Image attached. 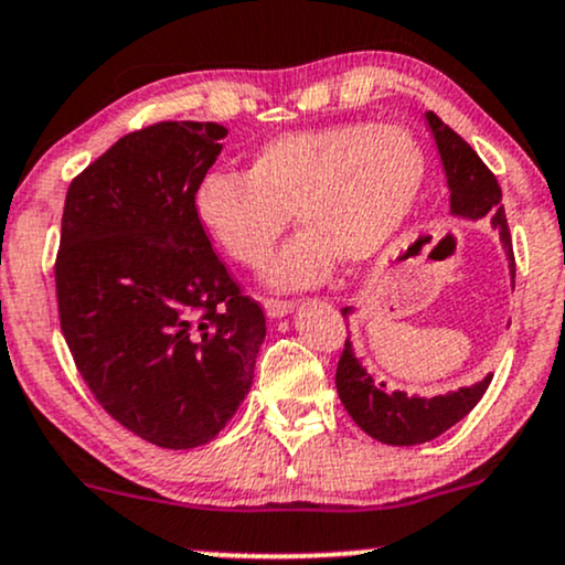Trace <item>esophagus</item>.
<instances>
[{
	"label": "esophagus",
	"mask_w": 565,
	"mask_h": 565,
	"mask_svg": "<svg viewBox=\"0 0 565 565\" xmlns=\"http://www.w3.org/2000/svg\"><path fill=\"white\" fill-rule=\"evenodd\" d=\"M263 308L268 312V318H284L287 312H291V302L287 300H263Z\"/></svg>",
	"instance_id": "34e87169"
}]
</instances>
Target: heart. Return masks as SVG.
<instances>
[{"label": "heart", "mask_w": 565, "mask_h": 565, "mask_svg": "<svg viewBox=\"0 0 565 565\" xmlns=\"http://www.w3.org/2000/svg\"><path fill=\"white\" fill-rule=\"evenodd\" d=\"M426 183V152L405 126L352 120L265 141L247 173L210 168L192 189L202 234L228 260L260 270L291 213L305 231L278 255L270 284H321L339 257L369 263L403 234Z\"/></svg>", "instance_id": "heart-1"}]
</instances>
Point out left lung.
Returning <instances> with one entry per match:
<instances>
[{
    "mask_svg": "<svg viewBox=\"0 0 565 565\" xmlns=\"http://www.w3.org/2000/svg\"><path fill=\"white\" fill-rule=\"evenodd\" d=\"M434 141H437L445 179L450 186V213L468 221L489 217L492 228L500 234L502 249L508 255L511 278H515L513 242L508 231L505 207L500 205L502 192L494 173L481 162L466 139H460L450 126L441 124L431 110L426 113ZM352 308H344L342 316H350ZM492 382V373L471 386H460L458 392L437 394V397H416L407 392H386L384 382H376L365 365L355 358L352 342H344L342 358L337 365V392L344 411L369 437L394 447L424 445L437 439L450 426L466 418L484 397L487 386Z\"/></svg>",
    "mask_w": 565,
    "mask_h": 565,
    "instance_id": "obj_1",
    "label": "left lung"
}]
</instances>
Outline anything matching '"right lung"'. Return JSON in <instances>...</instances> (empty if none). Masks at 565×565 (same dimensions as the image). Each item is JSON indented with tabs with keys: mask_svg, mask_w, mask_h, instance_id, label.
Listing matches in <instances>:
<instances>
[{
	"mask_svg": "<svg viewBox=\"0 0 565 565\" xmlns=\"http://www.w3.org/2000/svg\"><path fill=\"white\" fill-rule=\"evenodd\" d=\"M217 124L126 134L71 181L54 263L60 326L97 403L136 437L192 450L247 397L265 316L196 226Z\"/></svg>",
	"mask_w": 565,
	"mask_h": 565,
	"instance_id": "obj_1",
	"label": "right lung"
}]
</instances>
